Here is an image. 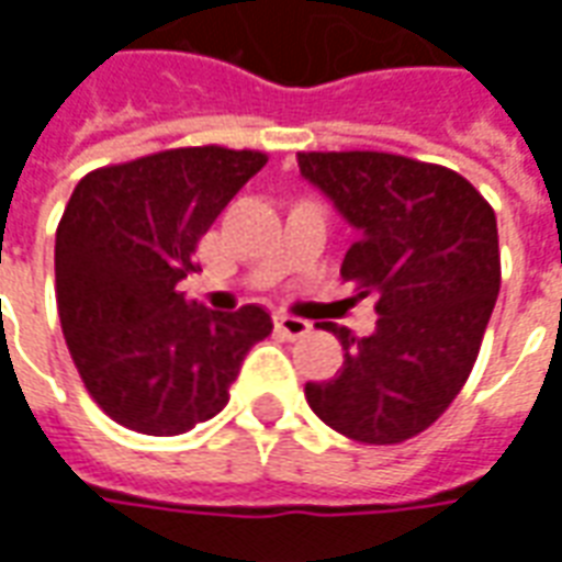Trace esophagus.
Masks as SVG:
<instances>
[{
  "instance_id": "34e87169",
  "label": "esophagus",
  "mask_w": 562,
  "mask_h": 562,
  "mask_svg": "<svg viewBox=\"0 0 562 562\" xmlns=\"http://www.w3.org/2000/svg\"><path fill=\"white\" fill-rule=\"evenodd\" d=\"M273 325H277V330H280L282 337H289V340L306 337V334H310V328H313L306 318L285 316V313H277V316H273Z\"/></svg>"
}]
</instances>
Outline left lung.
Returning <instances> with one entry per match:
<instances>
[{"label": "left lung", "instance_id": "left-lung-1", "mask_svg": "<svg viewBox=\"0 0 562 562\" xmlns=\"http://www.w3.org/2000/svg\"><path fill=\"white\" fill-rule=\"evenodd\" d=\"M310 183L358 228L342 280L376 294V330L340 337L342 367L306 382V403L337 434L394 446L446 413L479 358L499 294L494 207L458 171L394 153H297Z\"/></svg>", "mask_w": 562, "mask_h": 562}]
</instances>
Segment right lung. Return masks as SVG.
I'll use <instances>...</instances> for the list:
<instances>
[{
	"label": "right lung",
	"mask_w": 562,
	"mask_h": 562,
	"mask_svg": "<svg viewBox=\"0 0 562 562\" xmlns=\"http://www.w3.org/2000/svg\"><path fill=\"white\" fill-rule=\"evenodd\" d=\"M258 149L180 147L90 171L56 228V306L71 361L116 424L177 436L228 403L246 352L273 322L261 306L213 313L177 282Z\"/></svg>",
	"instance_id": "right-lung-1"
}]
</instances>
